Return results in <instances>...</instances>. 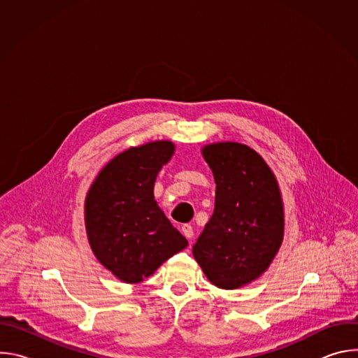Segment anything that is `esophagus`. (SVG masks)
<instances>
[{
	"mask_svg": "<svg viewBox=\"0 0 358 358\" xmlns=\"http://www.w3.org/2000/svg\"><path fill=\"white\" fill-rule=\"evenodd\" d=\"M181 231H182V235H184L187 239H191V238L194 236V229H192V227H191V225H188V224L182 225Z\"/></svg>",
	"mask_w": 358,
	"mask_h": 358,
	"instance_id": "34e87169",
	"label": "esophagus"
}]
</instances>
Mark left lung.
I'll use <instances>...</instances> for the list:
<instances>
[{"mask_svg":"<svg viewBox=\"0 0 358 358\" xmlns=\"http://www.w3.org/2000/svg\"><path fill=\"white\" fill-rule=\"evenodd\" d=\"M202 156L217 184L215 208L192 246L211 283L236 289L261 276L283 239V206L276 178L248 145L217 143Z\"/></svg>","mask_w":358,"mask_h":358,"instance_id":"left-lung-1","label":"left lung"}]
</instances>
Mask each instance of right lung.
<instances>
[{
	"label": "right lung",
	"mask_w": 358,
	"mask_h": 358,
	"mask_svg": "<svg viewBox=\"0 0 358 358\" xmlns=\"http://www.w3.org/2000/svg\"><path fill=\"white\" fill-rule=\"evenodd\" d=\"M171 141L129 148L101 170L85 203L87 238L99 262L126 283H138L188 242L152 195Z\"/></svg>",
	"instance_id": "1"
}]
</instances>
